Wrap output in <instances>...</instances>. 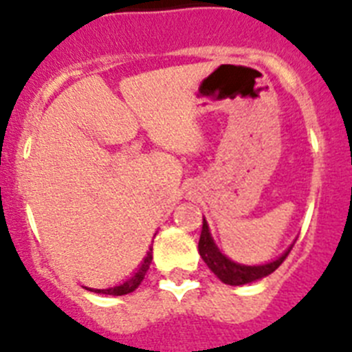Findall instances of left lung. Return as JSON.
Returning <instances> with one entry per match:
<instances>
[{"mask_svg":"<svg viewBox=\"0 0 352 352\" xmlns=\"http://www.w3.org/2000/svg\"><path fill=\"white\" fill-rule=\"evenodd\" d=\"M291 250L292 247L276 261L268 264H261V266H243V264H236L232 263L231 259H227L222 252L214 247L206 220H203V231H201V238H199V254H201L204 263L208 264V268H210L214 275L219 276L223 284L243 285L259 280L263 276L275 272V270L284 263L285 257L289 256V252Z\"/></svg>","mask_w":352,"mask_h":352,"instance_id":"8db88e82","label":"left lung"}]
</instances>
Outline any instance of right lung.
Listing matches in <instances>:
<instances>
[{
	"instance_id": "right-lung-1",
	"label": "right lung",
	"mask_w": 352,
	"mask_h": 352,
	"mask_svg": "<svg viewBox=\"0 0 352 352\" xmlns=\"http://www.w3.org/2000/svg\"><path fill=\"white\" fill-rule=\"evenodd\" d=\"M151 259H153V247L149 248L148 256L144 257V263L141 264V268L138 270V273L129 278L126 282H123L121 285H116V287H109V289H89L93 292H98V294H111V296H123V294H129V292H133L135 289L141 285V282L144 280L146 273L149 270V264H151Z\"/></svg>"
}]
</instances>
